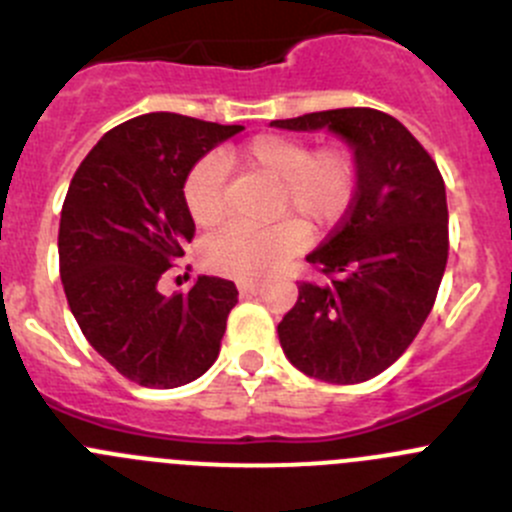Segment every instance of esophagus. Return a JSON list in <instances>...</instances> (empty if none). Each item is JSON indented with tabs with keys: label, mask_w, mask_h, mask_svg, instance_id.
Listing matches in <instances>:
<instances>
[{
	"label": "esophagus",
	"mask_w": 512,
	"mask_h": 512,
	"mask_svg": "<svg viewBox=\"0 0 512 512\" xmlns=\"http://www.w3.org/2000/svg\"><path fill=\"white\" fill-rule=\"evenodd\" d=\"M237 289H240L242 294H257L260 292V285H257V282H237Z\"/></svg>",
	"instance_id": "1"
}]
</instances>
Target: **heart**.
<instances>
[{"mask_svg": "<svg viewBox=\"0 0 512 512\" xmlns=\"http://www.w3.org/2000/svg\"><path fill=\"white\" fill-rule=\"evenodd\" d=\"M225 160L252 170L275 185V215L294 223L265 230L227 225L200 245L205 265L235 280H262L285 265L299 250L304 235L334 225L352 205L356 165L342 148L309 153L307 143L287 136H257ZM183 203L198 227L218 225L225 215V165L203 158L190 168L183 183Z\"/></svg>", "mask_w": 512, "mask_h": 512, "instance_id": "obj_1", "label": "heart"}]
</instances>
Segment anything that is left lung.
Returning <instances> with one entry per match:
<instances>
[{
    "mask_svg": "<svg viewBox=\"0 0 512 512\" xmlns=\"http://www.w3.org/2000/svg\"><path fill=\"white\" fill-rule=\"evenodd\" d=\"M270 126L334 133L356 165L347 218L307 255L332 280L299 282L297 304L277 324L282 352L312 379L369 381L409 349L436 302L448 260L446 185L389 113L334 108Z\"/></svg>",
    "mask_w": 512,
    "mask_h": 512,
    "instance_id": "left-lung-1",
    "label": "left lung"
}]
</instances>
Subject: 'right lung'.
<instances>
[{
  "label": "right lung",
  "mask_w": 512,
  "mask_h": 512,
  "mask_svg": "<svg viewBox=\"0 0 512 512\" xmlns=\"http://www.w3.org/2000/svg\"><path fill=\"white\" fill-rule=\"evenodd\" d=\"M242 126L146 113L111 128L71 178L59 223V267L81 332L126 379L175 389L220 354L230 280L198 277L165 297L158 280L193 240L183 183L195 163Z\"/></svg>",
  "instance_id": "add662e5"
}]
</instances>
